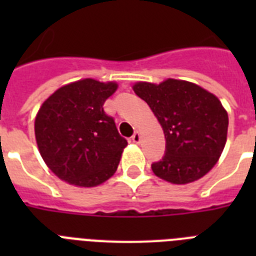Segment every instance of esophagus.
Masks as SVG:
<instances>
[{
    "mask_svg": "<svg viewBox=\"0 0 256 256\" xmlns=\"http://www.w3.org/2000/svg\"><path fill=\"white\" fill-rule=\"evenodd\" d=\"M132 142H134V144H140V132H134V134H132Z\"/></svg>",
    "mask_w": 256,
    "mask_h": 256,
    "instance_id": "34e87169",
    "label": "esophagus"
}]
</instances>
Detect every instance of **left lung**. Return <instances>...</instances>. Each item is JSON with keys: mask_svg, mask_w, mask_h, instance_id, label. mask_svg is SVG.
<instances>
[{"mask_svg": "<svg viewBox=\"0 0 256 256\" xmlns=\"http://www.w3.org/2000/svg\"><path fill=\"white\" fill-rule=\"evenodd\" d=\"M132 88L164 128L166 152L152 164L156 176L184 184L214 168L226 144L228 128V116L214 94L178 80L160 85L138 82Z\"/></svg>", "mask_w": 256, "mask_h": 256, "instance_id": "obj_1", "label": "left lung"}]
</instances>
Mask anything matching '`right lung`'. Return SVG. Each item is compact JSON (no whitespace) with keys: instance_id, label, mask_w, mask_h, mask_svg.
I'll use <instances>...</instances> for the list:
<instances>
[{"instance_id":"obj_1","label":"right lung","mask_w":256,"mask_h":256,"mask_svg":"<svg viewBox=\"0 0 256 256\" xmlns=\"http://www.w3.org/2000/svg\"><path fill=\"white\" fill-rule=\"evenodd\" d=\"M116 88L86 78L62 86L42 104L36 140L48 168L62 180L92 187L116 172L128 140L104 104Z\"/></svg>"}]
</instances>
